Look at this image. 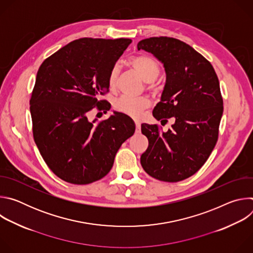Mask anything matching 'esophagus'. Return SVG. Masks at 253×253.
I'll return each mask as SVG.
<instances>
[{
    "label": "esophagus",
    "mask_w": 253,
    "mask_h": 253,
    "mask_svg": "<svg viewBox=\"0 0 253 253\" xmlns=\"http://www.w3.org/2000/svg\"><path fill=\"white\" fill-rule=\"evenodd\" d=\"M135 126H136V133H139L141 130V124L138 120H135Z\"/></svg>",
    "instance_id": "esophagus-1"
}]
</instances>
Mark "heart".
Segmentation results:
<instances>
[{
    "label": "heart",
    "instance_id": "heart-1",
    "mask_svg": "<svg viewBox=\"0 0 253 253\" xmlns=\"http://www.w3.org/2000/svg\"><path fill=\"white\" fill-rule=\"evenodd\" d=\"M129 65L141 76V78L147 82L152 83L160 74L159 64L150 56L147 55H137L129 60ZM120 72L119 65H114L108 77V84L110 89H115L118 84V76ZM151 105L150 100L147 97H131L121 96L114 102L115 110L123 113L132 118H139L143 111L147 109Z\"/></svg>",
    "mask_w": 253,
    "mask_h": 253
}]
</instances>
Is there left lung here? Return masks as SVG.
I'll list each match as a JSON object with an SVG mask.
<instances>
[{"instance_id": "1", "label": "left lung", "mask_w": 253, "mask_h": 253, "mask_svg": "<svg viewBox=\"0 0 253 253\" xmlns=\"http://www.w3.org/2000/svg\"><path fill=\"white\" fill-rule=\"evenodd\" d=\"M137 48L163 63L166 84L153 116L161 122L174 121L166 132L157 124L141 125L149 141L141 165L160 181H181L203 166L218 140L223 113L219 81L210 62L178 39L152 37L140 41Z\"/></svg>"}]
</instances>
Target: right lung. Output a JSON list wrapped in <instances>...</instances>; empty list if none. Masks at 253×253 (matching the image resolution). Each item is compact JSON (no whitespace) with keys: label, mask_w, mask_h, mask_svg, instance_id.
I'll return each mask as SVG.
<instances>
[{"label":"right lung","mask_w":253,"mask_h":253,"mask_svg":"<svg viewBox=\"0 0 253 253\" xmlns=\"http://www.w3.org/2000/svg\"><path fill=\"white\" fill-rule=\"evenodd\" d=\"M131 42L81 38L48 57L38 70L30 99L33 136L48 167L66 182L84 185L103 178L135 132L123 113L88 120L95 108L110 110V103L99 98L109 92L110 71Z\"/></svg>","instance_id":"add662e5"}]
</instances>
